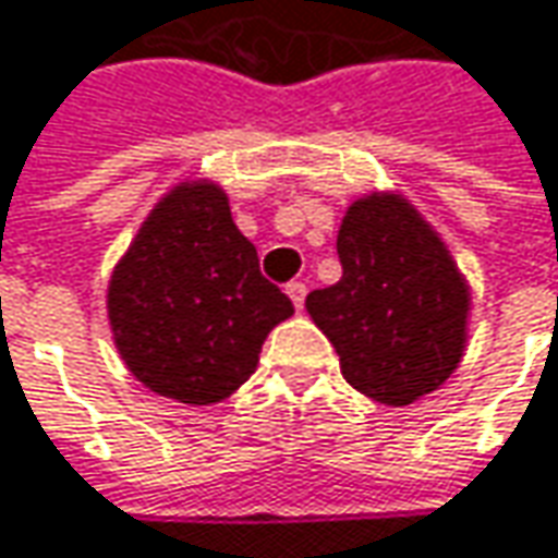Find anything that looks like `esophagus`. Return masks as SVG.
Masks as SVG:
<instances>
[{
  "mask_svg": "<svg viewBox=\"0 0 558 558\" xmlns=\"http://www.w3.org/2000/svg\"><path fill=\"white\" fill-rule=\"evenodd\" d=\"M286 295L292 299L295 311H301V307H304V295H307V286H304V282H289V286H286Z\"/></svg>",
  "mask_w": 558,
  "mask_h": 558,
  "instance_id": "34e87169",
  "label": "esophagus"
}]
</instances>
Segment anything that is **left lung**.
<instances>
[{
    "label": "left lung",
    "instance_id": "obj_1",
    "mask_svg": "<svg viewBox=\"0 0 558 558\" xmlns=\"http://www.w3.org/2000/svg\"><path fill=\"white\" fill-rule=\"evenodd\" d=\"M339 282L304 307L333 342L342 378L384 407H410L458 372L473 289L438 228L400 190H368L339 221Z\"/></svg>",
    "mask_w": 558,
    "mask_h": 558
}]
</instances>
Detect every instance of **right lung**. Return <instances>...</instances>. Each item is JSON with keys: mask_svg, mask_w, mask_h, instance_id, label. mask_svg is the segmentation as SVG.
<instances>
[{"mask_svg": "<svg viewBox=\"0 0 558 558\" xmlns=\"http://www.w3.org/2000/svg\"><path fill=\"white\" fill-rule=\"evenodd\" d=\"M295 314L259 276L219 180H178L142 219L107 279V324L151 393L216 407L257 372L263 339Z\"/></svg>", "mask_w": 558, "mask_h": 558, "instance_id": "1", "label": "right lung"}]
</instances>
